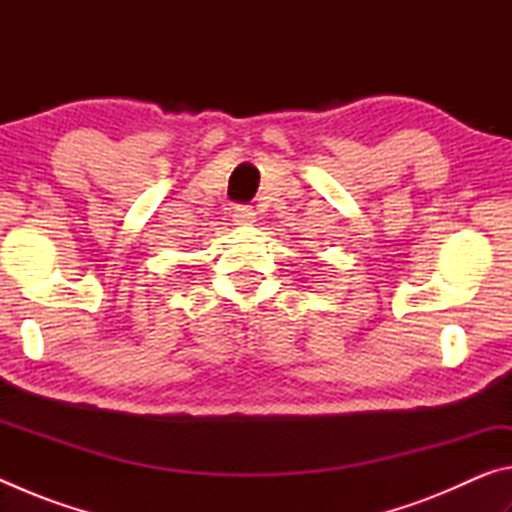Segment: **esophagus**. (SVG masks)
Here are the masks:
<instances>
[{
  "label": "esophagus",
  "mask_w": 512,
  "mask_h": 512,
  "mask_svg": "<svg viewBox=\"0 0 512 512\" xmlns=\"http://www.w3.org/2000/svg\"><path fill=\"white\" fill-rule=\"evenodd\" d=\"M235 221L237 223H253L255 221V210L250 205H237L235 207Z\"/></svg>",
  "instance_id": "obj_1"
}]
</instances>
